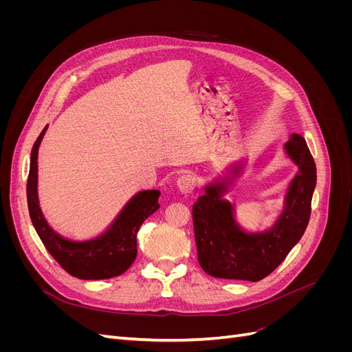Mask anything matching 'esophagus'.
<instances>
[{
	"mask_svg": "<svg viewBox=\"0 0 352 352\" xmlns=\"http://www.w3.org/2000/svg\"><path fill=\"white\" fill-rule=\"evenodd\" d=\"M176 186L182 194H192L197 186V177L190 173H184L176 180Z\"/></svg>",
	"mask_w": 352,
	"mask_h": 352,
	"instance_id": "obj_1",
	"label": "esophagus"
}]
</instances>
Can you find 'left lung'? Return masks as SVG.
Listing matches in <instances>:
<instances>
[{
	"label": "left lung",
	"mask_w": 352,
	"mask_h": 352,
	"mask_svg": "<svg viewBox=\"0 0 352 352\" xmlns=\"http://www.w3.org/2000/svg\"><path fill=\"white\" fill-rule=\"evenodd\" d=\"M283 153L296 166V172L285 188L283 206L270 228H243L235 202L226 199L247 167L245 158L228 168L229 175L212 179L194 204L198 261L210 276L258 282L278 267L302 238L311 212L316 163L305 140L298 133L289 136Z\"/></svg>",
	"instance_id": "1"
}]
</instances>
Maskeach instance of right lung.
<instances>
[{"label": "right lung", "mask_w": 352, "mask_h": 352, "mask_svg": "<svg viewBox=\"0 0 352 352\" xmlns=\"http://www.w3.org/2000/svg\"><path fill=\"white\" fill-rule=\"evenodd\" d=\"M48 124L32 148L28 177V207L30 220L48 252L69 274L83 280H101L120 276L136 258V233L142 223L160 208L158 189L136 192L110 228L101 235L73 241L50 226L39 206L38 197V151Z\"/></svg>", "instance_id": "1"}]
</instances>
